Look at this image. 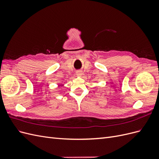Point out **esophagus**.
I'll list each match as a JSON object with an SVG mask.
<instances>
[{"mask_svg": "<svg viewBox=\"0 0 159 159\" xmlns=\"http://www.w3.org/2000/svg\"><path fill=\"white\" fill-rule=\"evenodd\" d=\"M76 75L78 76H81L82 75V71H81V70H78L76 71Z\"/></svg>", "mask_w": 159, "mask_h": 159, "instance_id": "1", "label": "esophagus"}]
</instances>
